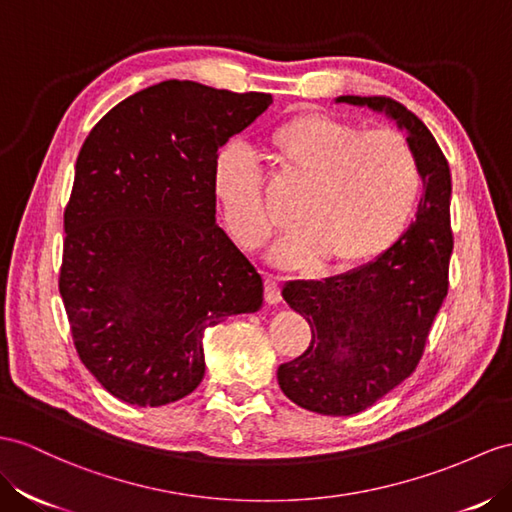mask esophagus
<instances>
[{
    "label": "esophagus",
    "mask_w": 512,
    "mask_h": 512,
    "mask_svg": "<svg viewBox=\"0 0 512 512\" xmlns=\"http://www.w3.org/2000/svg\"><path fill=\"white\" fill-rule=\"evenodd\" d=\"M266 303L268 305L281 303V285L277 279H272V277H266Z\"/></svg>",
    "instance_id": "1"
}]
</instances>
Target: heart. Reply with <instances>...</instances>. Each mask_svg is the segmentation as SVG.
<instances>
[{
  "instance_id": "1",
  "label": "heart",
  "mask_w": 512,
  "mask_h": 512,
  "mask_svg": "<svg viewBox=\"0 0 512 512\" xmlns=\"http://www.w3.org/2000/svg\"><path fill=\"white\" fill-rule=\"evenodd\" d=\"M274 162L307 183L294 207L296 227L274 246V264L363 266L385 255L409 229L422 196V170L409 140L311 112L272 131ZM212 188L240 246L257 251L274 231L255 155L229 144L212 166Z\"/></svg>"
}]
</instances>
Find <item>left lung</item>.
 I'll return each mask as SVG.
<instances>
[{
	"label": "left lung",
	"mask_w": 512,
	"mask_h": 512,
	"mask_svg": "<svg viewBox=\"0 0 512 512\" xmlns=\"http://www.w3.org/2000/svg\"><path fill=\"white\" fill-rule=\"evenodd\" d=\"M406 131L424 181L417 218L389 251L324 281H290L283 298L311 326L303 355L279 365V387L320 415H355L409 378L448 294L452 177L430 129L389 97H337Z\"/></svg>",
	"instance_id": "8db88e82"
}]
</instances>
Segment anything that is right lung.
<instances>
[{"instance_id":"obj_1","label":"right lung","mask_w":512,"mask_h":512,"mask_svg":"<svg viewBox=\"0 0 512 512\" xmlns=\"http://www.w3.org/2000/svg\"><path fill=\"white\" fill-rule=\"evenodd\" d=\"M270 103L168 80L123 99L82 144L58 285L77 355L114 398H186L209 326L264 305L259 272L216 222L212 166Z\"/></svg>"}]
</instances>
